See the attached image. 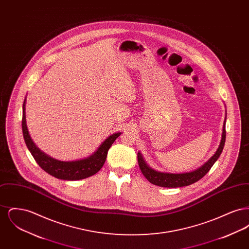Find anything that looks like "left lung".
Here are the masks:
<instances>
[{
  "mask_svg": "<svg viewBox=\"0 0 249 249\" xmlns=\"http://www.w3.org/2000/svg\"><path fill=\"white\" fill-rule=\"evenodd\" d=\"M226 117L224 123H223V129H222V135L220 143L218 145L217 150L215 153L206 161L203 165L200 168L189 172V173H183V174H170V173H162L155 171L152 168L146 164L144 161L142 154L138 152V164L141 169L142 175L146 178L150 183L153 185L162 187V188H180V187H186L190 186L191 184L199 181L201 178H203L211 169L213 163L217 160L220 154L222 153L226 140Z\"/></svg>",
  "mask_w": 249,
  "mask_h": 249,
  "instance_id": "8db88e82",
  "label": "left lung"
}]
</instances>
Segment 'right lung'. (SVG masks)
Wrapping results in <instances>:
<instances>
[{
	"mask_svg": "<svg viewBox=\"0 0 249 249\" xmlns=\"http://www.w3.org/2000/svg\"><path fill=\"white\" fill-rule=\"evenodd\" d=\"M25 105L26 98L24 100L22 107V132L24 141L26 142L28 149L35 158L36 162L38 163V165L54 178L62 180H80L93 176L102 169V167L106 162L107 152L109 148L111 147L113 142H115V140L121 134V132H117L107 137V139L103 142L94 153L86 159L73 161L58 160L49 157L45 152L41 151L32 140L26 124Z\"/></svg>",
	"mask_w": 249,
	"mask_h": 249,
	"instance_id": "add662e5",
	"label": "right lung"
}]
</instances>
